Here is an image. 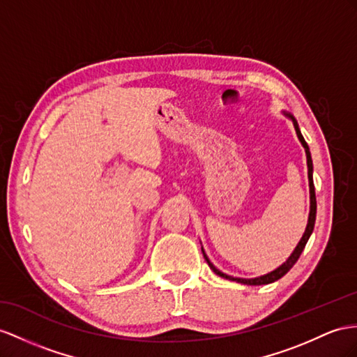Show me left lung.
<instances>
[{
    "instance_id": "1",
    "label": "left lung",
    "mask_w": 357,
    "mask_h": 357,
    "mask_svg": "<svg viewBox=\"0 0 357 357\" xmlns=\"http://www.w3.org/2000/svg\"><path fill=\"white\" fill-rule=\"evenodd\" d=\"M283 116L288 117L289 121L292 122V125H294V130H296V134L298 137V140L301 143V146L305 148V152H306V161H307V179H309V199H310V206H309V217H307V225H306V229H305V234L303 236H301L298 244L296 245V249L292 250V253L289 255V258L282 264V266H279L276 270H273L267 274H262V276H258V278H252V279H244V278H234V276H229V274H226L223 271L218 270L214 264L209 261V258L206 257V253L202 248V253H204V258L206 259L209 268H211L217 276H220L223 279H227V280H234V282H238V283H244V285H267V283H273L279 280L280 278L285 276V274L292 268V266L297 262V259L300 258L301 252H303L305 245L309 240L310 234H312L314 231V225H315V217H317V199H315V187H314V179H312V173H314V166H312V158H310V152H309V146L307 143L305 142L303 135H301L300 132V128H298V123L296 121V117L292 116L291 113L288 112H283Z\"/></svg>"
}]
</instances>
